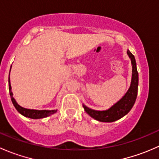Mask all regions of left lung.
Masks as SVG:
<instances>
[{
	"mask_svg": "<svg viewBox=\"0 0 159 159\" xmlns=\"http://www.w3.org/2000/svg\"><path fill=\"white\" fill-rule=\"evenodd\" d=\"M127 54L131 59L132 65V75H131V84L127 92L118 102L112 105L107 110L97 111L91 109L83 104L84 111L89 114L91 118L102 122H113L120 119L132 108L138 94V86H139V73L137 70L136 61L134 56L127 50Z\"/></svg>",
	"mask_w": 159,
	"mask_h": 159,
	"instance_id": "left-lung-1",
	"label": "left lung"
}]
</instances>
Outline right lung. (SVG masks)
<instances>
[{
  "mask_svg": "<svg viewBox=\"0 0 159 159\" xmlns=\"http://www.w3.org/2000/svg\"><path fill=\"white\" fill-rule=\"evenodd\" d=\"M11 72V70H10ZM8 84H9V92H10L11 98L12 101V103L15 108L17 109V111L20 114V115H24L27 118H32V119H38V118H44L46 117H48L50 115H53L55 112H57L56 110H34V109H28V108H25L19 105L15 101V99L13 97V93L11 91V85L10 81V73H9V78H8Z\"/></svg>",
  "mask_w": 159,
  "mask_h": 159,
  "instance_id": "add662e5",
  "label": "right lung"
}]
</instances>
